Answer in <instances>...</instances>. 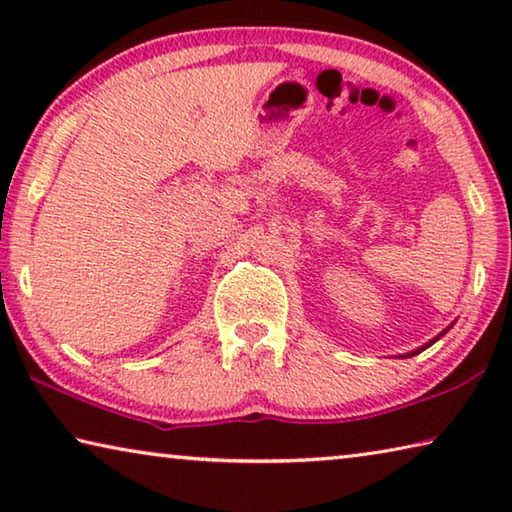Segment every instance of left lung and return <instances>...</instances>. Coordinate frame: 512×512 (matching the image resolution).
<instances>
[{
    "label": "left lung",
    "mask_w": 512,
    "mask_h": 512,
    "mask_svg": "<svg viewBox=\"0 0 512 512\" xmlns=\"http://www.w3.org/2000/svg\"><path fill=\"white\" fill-rule=\"evenodd\" d=\"M445 332H447V329H445ZM445 332H443V334H445ZM436 339H440V336H436ZM436 339H433V341H436ZM433 341H431V343H433ZM431 343H429V345H431ZM429 345H424V348H429ZM424 348H420V350H424ZM420 350H415V352H411V354H406V357H413V354H418Z\"/></svg>",
    "instance_id": "left-lung-1"
}]
</instances>
